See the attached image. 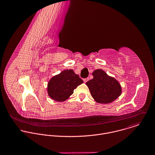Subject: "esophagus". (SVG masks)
<instances>
[{
  "label": "esophagus",
  "instance_id": "obj_1",
  "mask_svg": "<svg viewBox=\"0 0 155 155\" xmlns=\"http://www.w3.org/2000/svg\"><path fill=\"white\" fill-rule=\"evenodd\" d=\"M88 80H89V78H84V79H83V81H84V83H86V82H87V81H88Z\"/></svg>",
  "mask_w": 155,
  "mask_h": 155
}]
</instances>
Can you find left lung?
<instances>
[{"label": "left lung", "instance_id": "left-lung-1", "mask_svg": "<svg viewBox=\"0 0 155 155\" xmlns=\"http://www.w3.org/2000/svg\"><path fill=\"white\" fill-rule=\"evenodd\" d=\"M93 78L86 83L91 95L97 103H112L120 96L122 88L115 78L108 75L102 69L92 73Z\"/></svg>", "mask_w": 155, "mask_h": 155}]
</instances>
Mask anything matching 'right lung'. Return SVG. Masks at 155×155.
<instances>
[{
  "mask_svg": "<svg viewBox=\"0 0 155 155\" xmlns=\"http://www.w3.org/2000/svg\"><path fill=\"white\" fill-rule=\"evenodd\" d=\"M83 81L72 69H65L52 77L48 83V94L52 100L62 102L69 99L74 90Z\"/></svg>",
  "mask_w": 155,
  "mask_h": 155,
  "instance_id": "add662e5",
  "label": "right lung"
}]
</instances>
